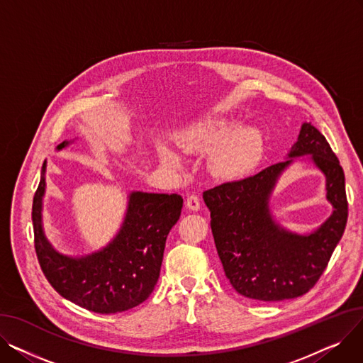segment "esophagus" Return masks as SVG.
I'll return each mask as SVG.
<instances>
[{
	"instance_id": "obj_1",
	"label": "esophagus",
	"mask_w": 363,
	"mask_h": 363,
	"mask_svg": "<svg viewBox=\"0 0 363 363\" xmlns=\"http://www.w3.org/2000/svg\"><path fill=\"white\" fill-rule=\"evenodd\" d=\"M186 207L189 211H199L200 208V199L196 194H191L186 199Z\"/></svg>"
}]
</instances>
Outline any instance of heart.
Here are the masks:
<instances>
[{"instance_id":"1","label":"heart","mask_w":363,"mask_h":363,"mask_svg":"<svg viewBox=\"0 0 363 363\" xmlns=\"http://www.w3.org/2000/svg\"><path fill=\"white\" fill-rule=\"evenodd\" d=\"M186 152L213 151L211 167L216 177L235 179L245 177L262 162L264 141L255 126H241L233 118H206L189 125L178 137ZM164 159L175 162L167 152Z\"/></svg>"}]
</instances>
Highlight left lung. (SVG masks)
Returning <instances> with one entry per match:
<instances>
[{"label": "left lung", "mask_w": 363, "mask_h": 363, "mask_svg": "<svg viewBox=\"0 0 363 363\" xmlns=\"http://www.w3.org/2000/svg\"><path fill=\"white\" fill-rule=\"evenodd\" d=\"M306 154L328 178V199L335 212L315 233L298 236L272 219L269 197L292 157ZM289 157L203 193L225 277L237 293L253 300L296 298L313 289L347 223L345 172L325 137L313 125L303 123Z\"/></svg>", "instance_id": "1"}]
</instances>
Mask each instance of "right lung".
<instances>
[{
  "label": "right lung",
  "mask_w": 363,
  "mask_h": 363,
  "mask_svg": "<svg viewBox=\"0 0 363 363\" xmlns=\"http://www.w3.org/2000/svg\"><path fill=\"white\" fill-rule=\"evenodd\" d=\"M70 141L57 145L62 150ZM45 167L33 196L35 252L51 287L78 306L95 313H118L138 306L157 284L164 244L182 211L178 194L133 191L118 235L103 250L82 257L55 252L43 230Z\"/></svg>",
  "instance_id": "obj_1"
}]
</instances>
